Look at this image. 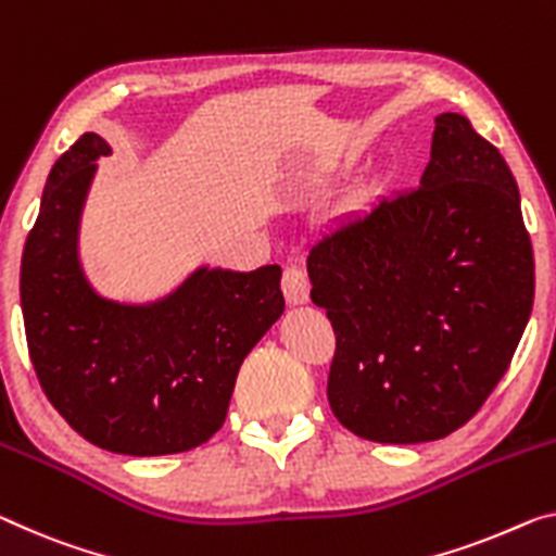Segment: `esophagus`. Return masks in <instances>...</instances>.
Returning a JSON list of instances; mask_svg holds the SVG:
<instances>
[{
	"instance_id": "34e87169",
	"label": "esophagus",
	"mask_w": 556,
	"mask_h": 556,
	"mask_svg": "<svg viewBox=\"0 0 556 556\" xmlns=\"http://www.w3.org/2000/svg\"><path fill=\"white\" fill-rule=\"evenodd\" d=\"M283 295L288 305H305L311 298V283L307 276L298 268H286L283 273Z\"/></svg>"
}]
</instances>
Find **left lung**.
<instances>
[{
  "label": "left lung",
  "instance_id": "1",
  "mask_svg": "<svg viewBox=\"0 0 556 556\" xmlns=\"http://www.w3.org/2000/svg\"><path fill=\"white\" fill-rule=\"evenodd\" d=\"M307 278L338 338L340 425L388 445L447 438L507 372L534 303L507 161L463 114H440L420 186L323 230Z\"/></svg>",
  "mask_w": 556,
  "mask_h": 556
}]
</instances>
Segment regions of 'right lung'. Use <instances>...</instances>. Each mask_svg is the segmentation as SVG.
<instances>
[{
  "label": "right lung",
  "mask_w": 556,
  "mask_h": 556,
  "mask_svg": "<svg viewBox=\"0 0 556 556\" xmlns=\"http://www.w3.org/2000/svg\"><path fill=\"white\" fill-rule=\"evenodd\" d=\"M109 153L99 134H84L47 178L22 253L31 365L49 403L91 445L176 455L224 425L241 363L286 311L283 270L203 263L153 301L99 293L79 236L97 161Z\"/></svg>",
  "instance_id": "add662e5"
}]
</instances>
